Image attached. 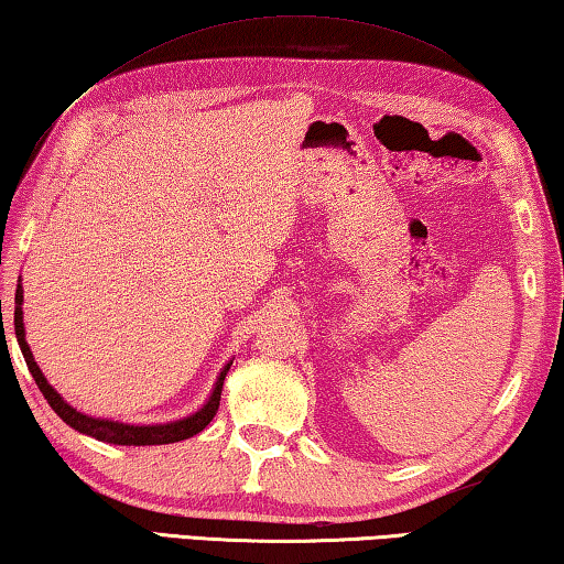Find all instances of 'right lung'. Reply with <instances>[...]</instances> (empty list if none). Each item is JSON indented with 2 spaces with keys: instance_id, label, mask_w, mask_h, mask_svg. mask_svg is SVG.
Returning <instances> with one entry per match:
<instances>
[{
  "instance_id": "1",
  "label": "right lung",
  "mask_w": 564,
  "mask_h": 564,
  "mask_svg": "<svg viewBox=\"0 0 564 564\" xmlns=\"http://www.w3.org/2000/svg\"><path fill=\"white\" fill-rule=\"evenodd\" d=\"M22 285H17V295H14V333L19 347H22V355L26 360L29 372L36 380L41 394L46 397V402L51 409L64 419L68 426H74L76 432L94 436L98 442H108V444H120V446H155V444H175L184 442L194 434H199L204 426H207L214 414L219 412V402H221V387H224V377H227L231 362L224 367L217 384H214V392L209 397V402L204 404L197 414H192L187 419H180V422H170V424H158V426H132V424H120V422H108V419H94L76 412L74 406H68L54 387L46 382V377L41 375L39 365L34 362V355L29 350V345L24 340V323H22Z\"/></svg>"
}]
</instances>
